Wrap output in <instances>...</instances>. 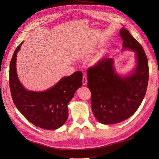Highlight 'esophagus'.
Returning a JSON list of instances; mask_svg holds the SVG:
<instances>
[{"label": "esophagus", "instance_id": "obj_1", "mask_svg": "<svg viewBox=\"0 0 159 159\" xmlns=\"http://www.w3.org/2000/svg\"><path fill=\"white\" fill-rule=\"evenodd\" d=\"M87 82H88V79H87V77H86L85 75H84L83 76V79H82V83H83V85H86L87 84Z\"/></svg>", "mask_w": 159, "mask_h": 159}]
</instances>
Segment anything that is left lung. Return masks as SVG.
I'll return each instance as SVG.
<instances>
[{
    "mask_svg": "<svg viewBox=\"0 0 159 159\" xmlns=\"http://www.w3.org/2000/svg\"><path fill=\"white\" fill-rule=\"evenodd\" d=\"M119 34L123 50L135 52L137 66L133 73L120 76L110 57L99 60L87 71L91 108L95 117L105 125L121 123L131 117L145 98L148 85V64L143 47L125 28H121Z\"/></svg>",
    "mask_w": 159,
    "mask_h": 159,
    "instance_id": "1",
    "label": "left lung"
}]
</instances>
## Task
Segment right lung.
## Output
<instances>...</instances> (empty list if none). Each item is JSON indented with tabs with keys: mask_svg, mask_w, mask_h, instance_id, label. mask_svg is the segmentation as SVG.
Segmentation results:
<instances>
[{
	"mask_svg": "<svg viewBox=\"0 0 159 159\" xmlns=\"http://www.w3.org/2000/svg\"><path fill=\"white\" fill-rule=\"evenodd\" d=\"M22 44L14 51L10 64L9 85L13 102L24 117L36 127L48 130L58 129L68 119V103L82 85V72L78 71L62 78L44 91L26 90L19 81L16 68V54Z\"/></svg>",
	"mask_w": 159,
	"mask_h": 159,
	"instance_id": "1",
	"label": "right lung"
}]
</instances>
